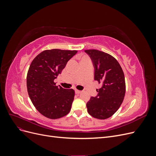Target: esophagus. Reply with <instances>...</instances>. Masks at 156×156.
Segmentation results:
<instances>
[{
  "mask_svg": "<svg viewBox=\"0 0 156 156\" xmlns=\"http://www.w3.org/2000/svg\"><path fill=\"white\" fill-rule=\"evenodd\" d=\"M75 94H81V93L82 92V91L78 90H75Z\"/></svg>",
  "mask_w": 156,
  "mask_h": 156,
  "instance_id": "1",
  "label": "esophagus"
}]
</instances>
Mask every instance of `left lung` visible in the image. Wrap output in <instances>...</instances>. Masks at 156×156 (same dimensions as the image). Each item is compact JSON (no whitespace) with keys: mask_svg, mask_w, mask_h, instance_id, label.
Segmentation results:
<instances>
[{"mask_svg":"<svg viewBox=\"0 0 156 156\" xmlns=\"http://www.w3.org/2000/svg\"><path fill=\"white\" fill-rule=\"evenodd\" d=\"M94 68V80L101 84L98 94L87 103V111L98 119L111 117L120 107L126 92L125 77L120 64L113 57L96 49L84 50Z\"/></svg>","mask_w":156,"mask_h":156,"instance_id":"8db88e82","label":"left lung"}]
</instances>
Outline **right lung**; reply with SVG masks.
I'll list each match as a JSON object with an SVG mask.
<instances>
[{
  "label": "right lung",
  "instance_id": "right-lung-1",
  "mask_svg": "<svg viewBox=\"0 0 156 156\" xmlns=\"http://www.w3.org/2000/svg\"><path fill=\"white\" fill-rule=\"evenodd\" d=\"M77 53L57 49L45 50L31 62L27 77L28 94L36 109L47 118L60 119L71 110L74 90L56 86L54 80Z\"/></svg>",
  "mask_w": 156,
  "mask_h": 156
}]
</instances>
